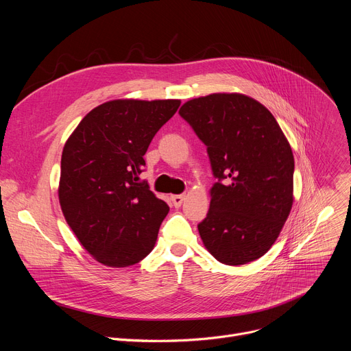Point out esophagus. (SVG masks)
Returning <instances> with one entry per match:
<instances>
[{"label":"esophagus","instance_id":"1","mask_svg":"<svg viewBox=\"0 0 351 351\" xmlns=\"http://www.w3.org/2000/svg\"><path fill=\"white\" fill-rule=\"evenodd\" d=\"M184 197H186V195H183V194L172 195V197H171V199H172V204H173L176 208H179V207L183 204V202H184Z\"/></svg>","mask_w":351,"mask_h":351}]
</instances>
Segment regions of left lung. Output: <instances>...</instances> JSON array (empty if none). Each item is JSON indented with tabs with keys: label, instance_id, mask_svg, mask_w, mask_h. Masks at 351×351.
Masks as SVG:
<instances>
[{
	"label": "left lung",
	"instance_id": "left-lung-1",
	"mask_svg": "<svg viewBox=\"0 0 351 351\" xmlns=\"http://www.w3.org/2000/svg\"><path fill=\"white\" fill-rule=\"evenodd\" d=\"M179 114L206 145L214 176L207 218L198 223L219 263L258 260L278 239L293 206L294 158L274 115L240 93L186 101Z\"/></svg>",
	"mask_w": 351,
	"mask_h": 351
}]
</instances>
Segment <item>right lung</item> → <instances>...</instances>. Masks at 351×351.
I'll list each match as a JSON object with an SVG mask.
<instances>
[{"label": "right lung", "instance_id": "add662e5", "mask_svg": "<svg viewBox=\"0 0 351 351\" xmlns=\"http://www.w3.org/2000/svg\"><path fill=\"white\" fill-rule=\"evenodd\" d=\"M180 99H111L68 137L58 198L66 223L99 264L126 268L156 245L169 207L140 182L144 154Z\"/></svg>", "mask_w": 351, "mask_h": 351}]
</instances>
